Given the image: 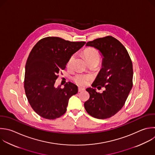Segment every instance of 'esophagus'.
<instances>
[{
	"instance_id": "1",
	"label": "esophagus",
	"mask_w": 155,
	"mask_h": 155,
	"mask_svg": "<svg viewBox=\"0 0 155 155\" xmlns=\"http://www.w3.org/2000/svg\"><path fill=\"white\" fill-rule=\"evenodd\" d=\"M84 90H85L84 88H82V87H79L78 88V91L79 92H81V91H84Z\"/></svg>"
}]
</instances>
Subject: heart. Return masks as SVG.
<instances>
[{"label":"heart","mask_w":155,"mask_h":155,"mask_svg":"<svg viewBox=\"0 0 155 155\" xmlns=\"http://www.w3.org/2000/svg\"><path fill=\"white\" fill-rule=\"evenodd\" d=\"M84 54L88 62H90L91 61L99 62L101 59V56L99 51L97 50L94 48H86L84 51ZM73 59H74V56H71L67 62L68 67L71 66ZM90 79H91V76L89 75L79 74H77L74 77V81L78 84L83 85L87 84L88 82L90 80Z\"/></svg>","instance_id":"1"}]
</instances>
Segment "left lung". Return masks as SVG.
I'll list each match as a JSON object with an SVG mask.
<instances>
[{
	"label": "left lung",
	"mask_w": 155,
	"mask_h": 155,
	"mask_svg": "<svg viewBox=\"0 0 155 155\" xmlns=\"http://www.w3.org/2000/svg\"><path fill=\"white\" fill-rule=\"evenodd\" d=\"M101 53L102 68L92 84L104 87L102 93L88 88L89 99L84 103L87 112L97 119H106L117 113L124 106L133 86V64L124 45L112 36L96 39L86 44Z\"/></svg>",
	"instance_id": "8db88e82"
}]
</instances>
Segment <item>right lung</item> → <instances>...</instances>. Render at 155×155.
<instances>
[{
  "label": "right lung",
  "instance_id": "1",
  "mask_svg": "<svg viewBox=\"0 0 155 155\" xmlns=\"http://www.w3.org/2000/svg\"><path fill=\"white\" fill-rule=\"evenodd\" d=\"M85 44L48 37L33 48L25 65L24 88L31 107L40 116L54 119L66 112L69 99L78 91V86L68 82L61 88L54 84L70 58Z\"/></svg>",
  "mask_w": 155,
  "mask_h": 155
}]
</instances>
